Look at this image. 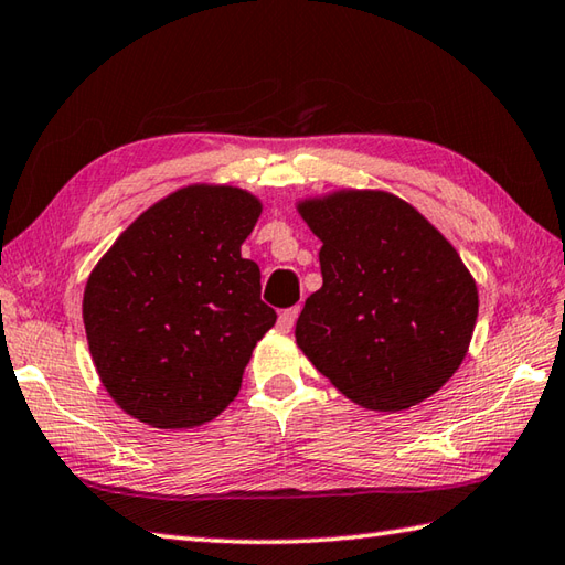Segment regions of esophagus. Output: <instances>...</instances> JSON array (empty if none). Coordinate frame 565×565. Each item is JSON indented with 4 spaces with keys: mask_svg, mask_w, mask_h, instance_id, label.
I'll list each match as a JSON object with an SVG mask.
<instances>
[{
    "mask_svg": "<svg viewBox=\"0 0 565 565\" xmlns=\"http://www.w3.org/2000/svg\"><path fill=\"white\" fill-rule=\"evenodd\" d=\"M298 313H301V308H298V306L286 308V311L279 313V323H276V326H279V330H284V333H289V330H291L294 323H296Z\"/></svg>",
    "mask_w": 565,
    "mask_h": 565,
    "instance_id": "34e87169",
    "label": "esophagus"
}]
</instances>
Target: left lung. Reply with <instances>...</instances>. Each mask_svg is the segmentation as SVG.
<instances>
[{
    "mask_svg": "<svg viewBox=\"0 0 565 565\" xmlns=\"http://www.w3.org/2000/svg\"><path fill=\"white\" fill-rule=\"evenodd\" d=\"M323 242V286L306 298L296 342L360 406L399 412L444 386L466 358L478 286L450 242L382 191L298 205Z\"/></svg>",
    "mask_w": 565,
    "mask_h": 565,
    "instance_id": "obj_1",
    "label": "left lung"
}]
</instances>
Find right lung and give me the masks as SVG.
<instances>
[{"label":"right lung","mask_w":565,"mask_h":565,"mask_svg":"<svg viewBox=\"0 0 565 565\" xmlns=\"http://www.w3.org/2000/svg\"><path fill=\"white\" fill-rule=\"evenodd\" d=\"M262 205L230 185H191L139 215L85 286L87 345L109 396L153 428H193L235 399L252 350L276 323L242 242Z\"/></svg>","instance_id":"obj_1"}]
</instances>
